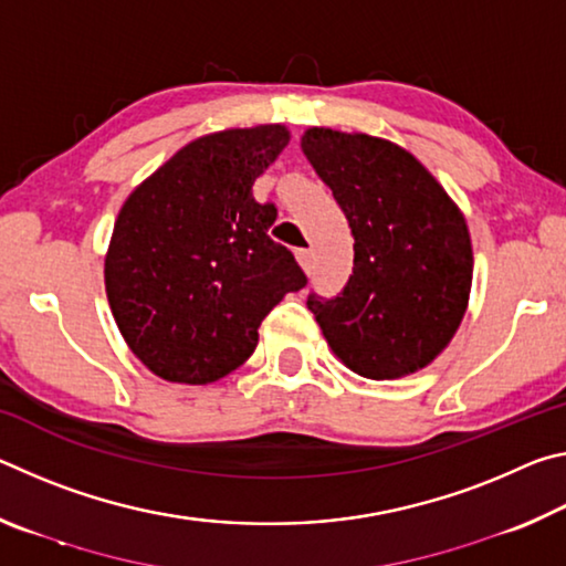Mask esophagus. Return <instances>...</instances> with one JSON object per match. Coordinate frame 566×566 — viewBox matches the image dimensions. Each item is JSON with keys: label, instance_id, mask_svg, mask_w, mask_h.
Segmentation results:
<instances>
[{"label": "esophagus", "instance_id": "obj_1", "mask_svg": "<svg viewBox=\"0 0 566 566\" xmlns=\"http://www.w3.org/2000/svg\"><path fill=\"white\" fill-rule=\"evenodd\" d=\"M296 260H300L304 272H312V270H314V254H312V249H296Z\"/></svg>", "mask_w": 566, "mask_h": 566}]
</instances>
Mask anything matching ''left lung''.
Listing matches in <instances>:
<instances>
[{"instance_id":"obj_1","label":"left lung","mask_w":566,"mask_h":566,"mask_svg":"<svg viewBox=\"0 0 566 566\" xmlns=\"http://www.w3.org/2000/svg\"><path fill=\"white\" fill-rule=\"evenodd\" d=\"M302 149L347 214L354 266L344 290L306 296L332 352L369 379L427 367L464 317L472 242L459 209L387 139L306 129Z\"/></svg>"}]
</instances>
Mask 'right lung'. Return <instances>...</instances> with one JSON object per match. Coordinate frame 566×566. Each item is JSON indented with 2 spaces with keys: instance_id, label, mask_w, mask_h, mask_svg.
I'll return each instance as SVG.
<instances>
[{
  "instance_id": "right-lung-1",
  "label": "right lung",
  "mask_w": 566,
  "mask_h": 566,
  "mask_svg": "<svg viewBox=\"0 0 566 566\" xmlns=\"http://www.w3.org/2000/svg\"><path fill=\"white\" fill-rule=\"evenodd\" d=\"M286 142L282 124L207 134L124 202L104 282L122 337L157 377H227L252 357L266 314L306 284L270 237L276 207L252 195Z\"/></svg>"
}]
</instances>
